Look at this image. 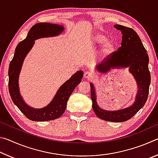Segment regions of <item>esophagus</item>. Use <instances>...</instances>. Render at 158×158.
Instances as JSON below:
<instances>
[{"instance_id":"1","label":"esophagus","mask_w":158,"mask_h":158,"mask_svg":"<svg viewBox=\"0 0 158 158\" xmlns=\"http://www.w3.org/2000/svg\"><path fill=\"white\" fill-rule=\"evenodd\" d=\"M84 78L87 79H91L93 78H94V74L89 71L85 72V73H84Z\"/></svg>"}]
</instances>
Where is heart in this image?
<instances>
[{"label": "heart", "mask_w": 158, "mask_h": 158, "mask_svg": "<svg viewBox=\"0 0 158 158\" xmlns=\"http://www.w3.org/2000/svg\"><path fill=\"white\" fill-rule=\"evenodd\" d=\"M93 43L95 44H102L100 49V56L102 57H106L111 54L114 50V42L111 39H106L105 35L96 33L92 39Z\"/></svg>", "instance_id": "heart-1"}]
</instances>
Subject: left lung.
Wrapping results in <instances>:
<instances>
[{"instance_id": "1", "label": "left lung", "mask_w": 158, "mask_h": 158, "mask_svg": "<svg viewBox=\"0 0 158 158\" xmlns=\"http://www.w3.org/2000/svg\"><path fill=\"white\" fill-rule=\"evenodd\" d=\"M114 27L121 31V47L96 66V69L99 73L106 74L112 69L128 68L138 86L135 100L132 105L127 108L116 111L105 110L98 106L94 85L90 82L91 100L93 109L98 118L106 121L124 122L137 114L145 105L148 98L151 84L149 58L139 37L133 29L118 24L114 25Z\"/></svg>"}]
</instances>
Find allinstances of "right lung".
I'll use <instances>...</instances> for the list:
<instances>
[{
	"label": "right lung",
	"mask_w": 158,
	"mask_h": 158,
	"mask_svg": "<svg viewBox=\"0 0 158 158\" xmlns=\"http://www.w3.org/2000/svg\"><path fill=\"white\" fill-rule=\"evenodd\" d=\"M64 31L61 25L51 23H38L32 27L27 37L18 44L12 60L10 63L9 92L15 105L26 118L34 121H48L56 119L65 111L67 102L74 89L81 81L83 71H77L58 89L49 104L43 108L35 109L28 105L21 97L19 87V77L23 60L33 48L35 40L42 37L59 35Z\"/></svg>",
	"instance_id": "right-lung-1"
}]
</instances>
